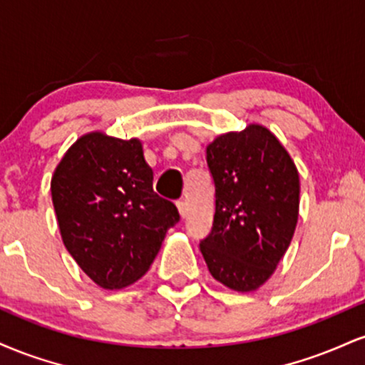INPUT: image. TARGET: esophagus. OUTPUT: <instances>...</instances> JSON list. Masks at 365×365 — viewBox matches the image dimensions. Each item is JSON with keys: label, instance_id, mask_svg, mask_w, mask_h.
<instances>
[{"label": "esophagus", "instance_id": "1", "mask_svg": "<svg viewBox=\"0 0 365 365\" xmlns=\"http://www.w3.org/2000/svg\"><path fill=\"white\" fill-rule=\"evenodd\" d=\"M177 207H178V212H180V216H182V217H185L187 216V211H188V209H187V202H185V200H178V202H177Z\"/></svg>", "mask_w": 365, "mask_h": 365}]
</instances>
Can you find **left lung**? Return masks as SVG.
I'll return each mask as SVG.
<instances>
[{"label":"left lung","instance_id":"obj_1","mask_svg":"<svg viewBox=\"0 0 365 365\" xmlns=\"http://www.w3.org/2000/svg\"><path fill=\"white\" fill-rule=\"evenodd\" d=\"M216 187L215 223L200 252L212 278L254 292L274 273L299 221L295 163L269 128L250 123L206 148Z\"/></svg>","mask_w":365,"mask_h":365}]
</instances>
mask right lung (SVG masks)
<instances>
[{
	"mask_svg": "<svg viewBox=\"0 0 365 365\" xmlns=\"http://www.w3.org/2000/svg\"><path fill=\"white\" fill-rule=\"evenodd\" d=\"M51 197L66 250L104 290L148 273L180 220L177 206L154 194L142 142L98 130L78 137L58 163Z\"/></svg>",
	"mask_w": 365,
	"mask_h": 365,
	"instance_id": "obj_1",
	"label": "right lung"
}]
</instances>
